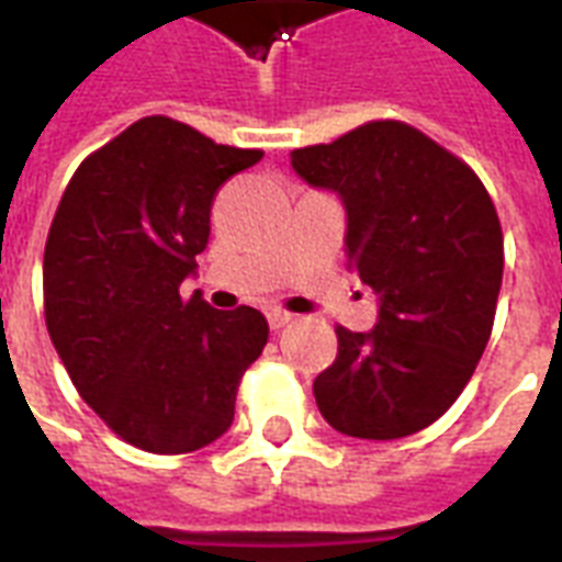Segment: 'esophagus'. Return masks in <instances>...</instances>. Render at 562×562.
Listing matches in <instances>:
<instances>
[{
	"instance_id": "esophagus-1",
	"label": "esophagus",
	"mask_w": 562,
	"mask_h": 562,
	"mask_svg": "<svg viewBox=\"0 0 562 562\" xmlns=\"http://www.w3.org/2000/svg\"><path fill=\"white\" fill-rule=\"evenodd\" d=\"M291 321H294V315L285 310H268V324H271V329H282L289 327Z\"/></svg>"
}]
</instances>
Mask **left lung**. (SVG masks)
Returning a JSON list of instances; mask_svg holds the SVG:
<instances>
[{"mask_svg": "<svg viewBox=\"0 0 562 562\" xmlns=\"http://www.w3.org/2000/svg\"><path fill=\"white\" fill-rule=\"evenodd\" d=\"M291 167L341 196L348 265L380 297L371 333L336 329L315 404L345 436L418 434L460 397L490 341L504 273L498 212L465 161L401 120L294 149Z\"/></svg>", "mask_w": 562, "mask_h": 562, "instance_id": "left-lung-1", "label": "left lung"}]
</instances>
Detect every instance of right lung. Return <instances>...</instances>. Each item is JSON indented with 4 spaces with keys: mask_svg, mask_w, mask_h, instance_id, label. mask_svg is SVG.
<instances>
[{
    "mask_svg": "<svg viewBox=\"0 0 562 562\" xmlns=\"http://www.w3.org/2000/svg\"><path fill=\"white\" fill-rule=\"evenodd\" d=\"M259 158L153 114L85 158L58 203L43 250L46 329L81 401L140 451L221 439L268 345L259 310L179 294L209 244L217 188Z\"/></svg>",
    "mask_w": 562,
    "mask_h": 562,
    "instance_id": "right-lung-1",
    "label": "right lung"
}]
</instances>
